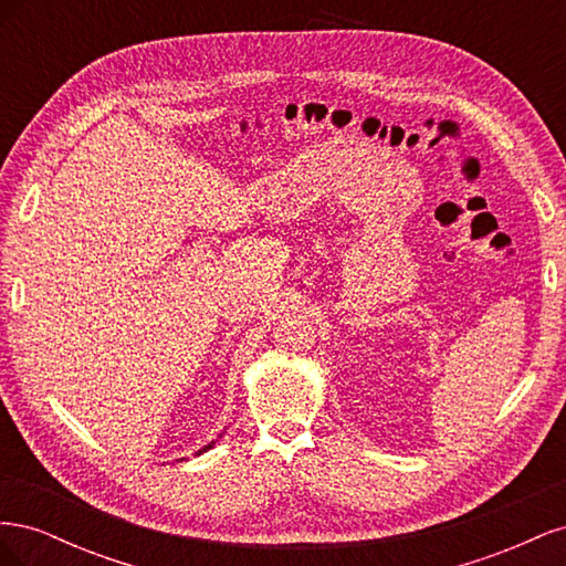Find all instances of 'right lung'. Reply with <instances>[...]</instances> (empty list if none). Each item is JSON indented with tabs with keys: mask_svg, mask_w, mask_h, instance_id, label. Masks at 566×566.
Segmentation results:
<instances>
[{
	"mask_svg": "<svg viewBox=\"0 0 566 566\" xmlns=\"http://www.w3.org/2000/svg\"><path fill=\"white\" fill-rule=\"evenodd\" d=\"M212 447H214V441H210V443H208V447H205V449H200V451H198V453H205V451H210V449H212Z\"/></svg>",
	"mask_w": 566,
	"mask_h": 566,
	"instance_id": "right-lung-1",
	"label": "right lung"
}]
</instances>
